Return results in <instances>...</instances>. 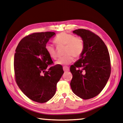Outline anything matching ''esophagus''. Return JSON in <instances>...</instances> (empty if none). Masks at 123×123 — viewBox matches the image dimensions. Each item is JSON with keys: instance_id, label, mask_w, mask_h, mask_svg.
I'll return each instance as SVG.
<instances>
[{"instance_id": "1", "label": "esophagus", "mask_w": 123, "mask_h": 123, "mask_svg": "<svg viewBox=\"0 0 123 123\" xmlns=\"http://www.w3.org/2000/svg\"><path fill=\"white\" fill-rule=\"evenodd\" d=\"M63 69L64 71H68L69 70V68L68 67H63Z\"/></svg>"}]
</instances>
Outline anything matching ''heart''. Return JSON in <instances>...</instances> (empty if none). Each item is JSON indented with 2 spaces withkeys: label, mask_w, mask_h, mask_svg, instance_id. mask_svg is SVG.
I'll return each instance as SVG.
<instances>
[{
  "label": "heart",
  "mask_w": 123,
  "mask_h": 123,
  "mask_svg": "<svg viewBox=\"0 0 123 123\" xmlns=\"http://www.w3.org/2000/svg\"><path fill=\"white\" fill-rule=\"evenodd\" d=\"M57 47L64 46L63 56L60 58L56 63L59 65L66 66L70 64L74 59H79L82 56L84 50V42L83 39L79 37L66 32L58 34L54 40ZM46 50L52 59L56 60L57 53L56 48L52 44L48 43L46 45Z\"/></svg>",
  "instance_id": "1"
}]
</instances>
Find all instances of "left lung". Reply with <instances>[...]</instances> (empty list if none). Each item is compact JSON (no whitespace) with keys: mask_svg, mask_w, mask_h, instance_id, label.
I'll return each instance as SVG.
<instances>
[{"mask_svg":"<svg viewBox=\"0 0 123 123\" xmlns=\"http://www.w3.org/2000/svg\"><path fill=\"white\" fill-rule=\"evenodd\" d=\"M73 32L83 39L85 46L82 56L70 66V86L77 96L90 99L101 92L110 77V55L103 41L94 33L84 29Z\"/></svg>","mask_w":123,"mask_h":123,"instance_id":"left-lung-1","label":"left lung"}]
</instances>
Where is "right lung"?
<instances>
[{"label": "right lung", "instance_id": "add662e5", "mask_svg": "<svg viewBox=\"0 0 123 123\" xmlns=\"http://www.w3.org/2000/svg\"><path fill=\"white\" fill-rule=\"evenodd\" d=\"M54 32L34 33L22 39L15 49L14 69L15 81L25 95L43 103L54 96L56 84L64 73L61 65L53 64L46 45Z\"/></svg>", "mask_w": 123, "mask_h": 123}]
</instances>
